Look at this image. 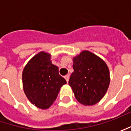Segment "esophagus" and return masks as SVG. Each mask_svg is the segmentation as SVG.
I'll list each match as a JSON object with an SVG mask.
<instances>
[{"label": "esophagus", "instance_id": "34e87169", "mask_svg": "<svg viewBox=\"0 0 131 131\" xmlns=\"http://www.w3.org/2000/svg\"><path fill=\"white\" fill-rule=\"evenodd\" d=\"M69 78H70V75H69V74L66 75V76H65V79H66V82H68Z\"/></svg>", "mask_w": 131, "mask_h": 131}]
</instances>
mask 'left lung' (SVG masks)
I'll return each mask as SVG.
<instances>
[{"label": "left lung", "mask_w": 131, "mask_h": 131, "mask_svg": "<svg viewBox=\"0 0 131 131\" xmlns=\"http://www.w3.org/2000/svg\"><path fill=\"white\" fill-rule=\"evenodd\" d=\"M73 72L68 84L75 98L84 106L98 103L107 92L110 75L106 63L88 50L73 58Z\"/></svg>", "instance_id": "left-lung-1"}]
</instances>
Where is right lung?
<instances>
[{"label": "right lung", "mask_w": 131, "mask_h": 131, "mask_svg": "<svg viewBox=\"0 0 131 131\" xmlns=\"http://www.w3.org/2000/svg\"><path fill=\"white\" fill-rule=\"evenodd\" d=\"M66 84L58 71V67L51 61V54L40 52L31 58L23 71V90L26 97L36 107L49 108L60 88Z\"/></svg>", "instance_id": "obj_1"}]
</instances>
